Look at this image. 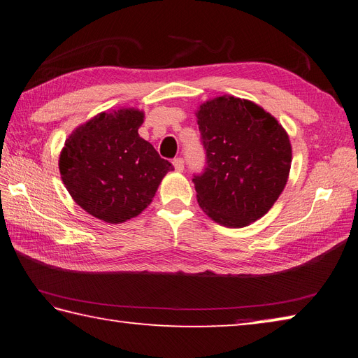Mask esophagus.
<instances>
[{
    "label": "esophagus",
    "instance_id": "34e87169",
    "mask_svg": "<svg viewBox=\"0 0 358 358\" xmlns=\"http://www.w3.org/2000/svg\"><path fill=\"white\" fill-rule=\"evenodd\" d=\"M173 164H174L176 171H178V173H182V171H184V159L182 158H176Z\"/></svg>",
    "mask_w": 358,
    "mask_h": 358
}]
</instances>
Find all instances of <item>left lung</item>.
<instances>
[{
	"label": "left lung",
	"instance_id": "1",
	"mask_svg": "<svg viewBox=\"0 0 358 358\" xmlns=\"http://www.w3.org/2000/svg\"><path fill=\"white\" fill-rule=\"evenodd\" d=\"M197 124L206 155L203 171L193 176L199 206L225 227L255 222L287 184L288 134L263 108L234 96L201 105Z\"/></svg>",
	"mask_w": 358,
	"mask_h": 358
}]
</instances>
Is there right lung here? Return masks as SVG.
<instances>
[{
    "label": "right lung",
    "mask_w": 358,
    "mask_h": 358,
    "mask_svg": "<svg viewBox=\"0 0 358 358\" xmlns=\"http://www.w3.org/2000/svg\"><path fill=\"white\" fill-rule=\"evenodd\" d=\"M143 113H102L76 129L59 157V173L74 201L108 224L126 222L152 201L173 164L138 136Z\"/></svg>",
    "instance_id": "obj_1"
}]
</instances>
